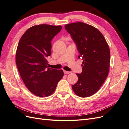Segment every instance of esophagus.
<instances>
[{
	"label": "esophagus",
	"instance_id": "obj_1",
	"mask_svg": "<svg viewBox=\"0 0 129 129\" xmlns=\"http://www.w3.org/2000/svg\"><path fill=\"white\" fill-rule=\"evenodd\" d=\"M63 72H64V74H70L71 73V72H68V71H64Z\"/></svg>",
	"mask_w": 129,
	"mask_h": 129
}]
</instances>
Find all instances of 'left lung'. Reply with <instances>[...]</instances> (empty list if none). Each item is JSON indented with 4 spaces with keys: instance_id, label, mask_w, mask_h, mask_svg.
Instances as JSON below:
<instances>
[{
    "instance_id": "left-lung-1",
    "label": "left lung",
    "mask_w": 129,
    "mask_h": 129,
    "mask_svg": "<svg viewBox=\"0 0 129 129\" xmlns=\"http://www.w3.org/2000/svg\"><path fill=\"white\" fill-rule=\"evenodd\" d=\"M83 60L82 72L76 74L77 83L72 89L76 95L87 97L95 93L104 83L108 75L110 53L103 34L95 27L84 22L65 25Z\"/></svg>"
}]
</instances>
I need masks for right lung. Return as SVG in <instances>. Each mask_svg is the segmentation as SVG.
I'll return each instance as SVG.
<instances>
[{"label":"right lung","mask_w":129,"mask_h":129,"mask_svg":"<svg viewBox=\"0 0 129 129\" xmlns=\"http://www.w3.org/2000/svg\"><path fill=\"white\" fill-rule=\"evenodd\" d=\"M61 29V26H34L19 42L15 60L19 74L27 89L39 97L51 95L64 75L62 70L48 68L46 60L51 55L52 39Z\"/></svg>","instance_id":"add662e5"}]
</instances>
